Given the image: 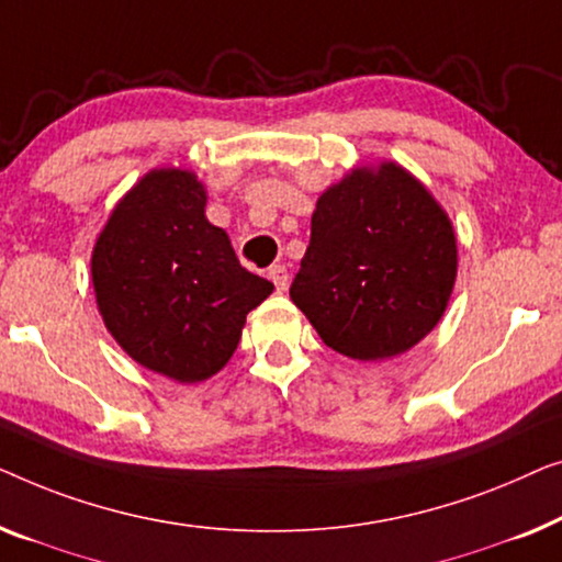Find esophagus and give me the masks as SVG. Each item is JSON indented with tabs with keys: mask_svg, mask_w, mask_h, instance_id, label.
Returning <instances> with one entry per match:
<instances>
[{
	"mask_svg": "<svg viewBox=\"0 0 562 562\" xmlns=\"http://www.w3.org/2000/svg\"><path fill=\"white\" fill-rule=\"evenodd\" d=\"M270 280L274 282V288H278V292H284L288 290V284H290V274H288V267L284 265H272L270 267Z\"/></svg>",
	"mask_w": 562,
	"mask_h": 562,
	"instance_id": "34e87169",
	"label": "esophagus"
}]
</instances>
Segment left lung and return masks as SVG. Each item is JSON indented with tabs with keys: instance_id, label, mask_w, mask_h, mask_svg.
<instances>
[{
	"instance_id": "8db88e82",
	"label": "left lung",
	"mask_w": 562,
	"mask_h": 562,
	"mask_svg": "<svg viewBox=\"0 0 562 562\" xmlns=\"http://www.w3.org/2000/svg\"><path fill=\"white\" fill-rule=\"evenodd\" d=\"M458 272L453 224L402 165H359L321 193L290 297L323 344L359 361L420 344Z\"/></svg>"
}]
</instances>
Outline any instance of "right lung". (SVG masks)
Wrapping results in <instances>:
<instances>
[{
    "instance_id": "add662e5",
    "label": "right lung",
    "mask_w": 562,
    "mask_h": 562,
    "mask_svg": "<svg viewBox=\"0 0 562 562\" xmlns=\"http://www.w3.org/2000/svg\"><path fill=\"white\" fill-rule=\"evenodd\" d=\"M205 201L193 170H149L114 205L91 255L109 334L180 384L224 369L249 311L274 290L239 265L228 234L205 218Z\"/></svg>"
}]
</instances>
